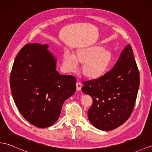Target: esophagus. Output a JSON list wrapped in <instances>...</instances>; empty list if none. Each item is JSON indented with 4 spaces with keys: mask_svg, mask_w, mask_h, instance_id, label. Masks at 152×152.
<instances>
[{
    "mask_svg": "<svg viewBox=\"0 0 152 152\" xmlns=\"http://www.w3.org/2000/svg\"><path fill=\"white\" fill-rule=\"evenodd\" d=\"M76 85V90L77 91H80L81 89V87H82V84H81L80 82H77Z\"/></svg>",
    "mask_w": 152,
    "mask_h": 152,
    "instance_id": "esophagus-1",
    "label": "esophagus"
}]
</instances>
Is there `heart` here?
Returning a JSON list of instances; mask_svg holds the SVG:
<instances>
[{
	"instance_id": "heart-1",
	"label": "heart",
	"mask_w": 152,
	"mask_h": 152,
	"mask_svg": "<svg viewBox=\"0 0 152 152\" xmlns=\"http://www.w3.org/2000/svg\"><path fill=\"white\" fill-rule=\"evenodd\" d=\"M112 53L109 50L99 45H92L77 49L74 54L69 50L63 54L64 68L67 72H75L77 64H82L81 72L88 80L102 77L111 64Z\"/></svg>"
}]
</instances>
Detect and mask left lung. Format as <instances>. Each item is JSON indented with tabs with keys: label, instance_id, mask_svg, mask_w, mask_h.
I'll return each mask as SVG.
<instances>
[{
	"label": "left lung",
	"instance_id": "left-lung-1",
	"mask_svg": "<svg viewBox=\"0 0 152 152\" xmlns=\"http://www.w3.org/2000/svg\"><path fill=\"white\" fill-rule=\"evenodd\" d=\"M139 82V71L128 44L112 70L99 79L83 82L81 91L93 100L88 110L92 125L109 131L125 122L133 112Z\"/></svg>",
	"mask_w": 152,
	"mask_h": 152
}]
</instances>
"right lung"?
Returning a JSON list of instances; mask_svg holds the SVG:
<instances>
[{
  "label": "right lung",
  "instance_id": "obj_1",
  "mask_svg": "<svg viewBox=\"0 0 152 152\" xmlns=\"http://www.w3.org/2000/svg\"><path fill=\"white\" fill-rule=\"evenodd\" d=\"M48 45L28 44L19 51L10 75L13 98L26 120L38 128L58 119L65 101L76 92V78L61 75Z\"/></svg>",
  "mask_w": 152,
  "mask_h": 152
}]
</instances>
